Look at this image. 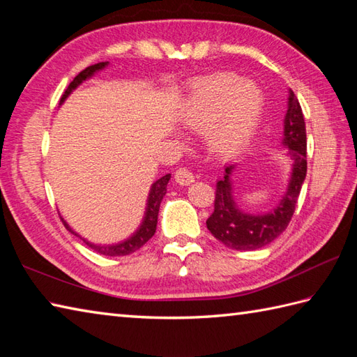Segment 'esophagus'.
Returning <instances> with one entry per match:
<instances>
[{
  "label": "esophagus",
  "instance_id": "34e87169",
  "mask_svg": "<svg viewBox=\"0 0 357 357\" xmlns=\"http://www.w3.org/2000/svg\"><path fill=\"white\" fill-rule=\"evenodd\" d=\"M174 181H176L179 185H190L192 183H195V176L190 170L179 169L174 173Z\"/></svg>",
  "mask_w": 357,
  "mask_h": 357
}]
</instances>
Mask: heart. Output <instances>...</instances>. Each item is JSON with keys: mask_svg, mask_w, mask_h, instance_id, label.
<instances>
[{"mask_svg": "<svg viewBox=\"0 0 357 357\" xmlns=\"http://www.w3.org/2000/svg\"><path fill=\"white\" fill-rule=\"evenodd\" d=\"M264 93L252 81L221 73L195 82L181 107V123L206 133L208 150L231 158L255 138L264 115Z\"/></svg>", "mask_w": 357, "mask_h": 357, "instance_id": "obj_1", "label": "heart"}]
</instances>
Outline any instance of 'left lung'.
I'll list each match as a JSON object with an SVG mask.
<instances>
[{
    "label": "left lung",
    "mask_w": 357,
    "mask_h": 357,
    "mask_svg": "<svg viewBox=\"0 0 357 357\" xmlns=\"http://www.w3.org/2000/svg\"><path fill=\"white\" fill-rule=\"evenodd\" d=\"M280 146L290 159L287 190L282 198L265 213L244 211L234 198L233 176L239 162L225 165L224 176L216 183L215 211L207 219V229L213 236L231 250H257L280 236L291 221L296 202L307 176V133L304 115L293 90H288L284 136Z\"/></svg>",
    "instance_id": "8db88e82"
}]
</instances>
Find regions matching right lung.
Returning <instances> with one entry per match:
<instances>
[{
    "label": "right lung",
    "instance_id": "obj_1",
    "mask_svg": "<svg viewBox=\"0 0 357 357\" xmlns=\"http://www.w3.org/2000/svg\"><path fill=\"white\" fill-rule=\"evenodd\" d=\"M107 66H109V63H98V64L87 67V69H84L79 75H77L75 79L69 84V87L66 89L61 101H59V105L64 104V101L70 96V93L73 92L75 89H78L84 81L93 78L98 72L104 70ZM169 181H170V174H165V176L159 178L158 181H155L153 184H151L149 196H147L146 211H144L142 222L139 224V227L136 229V231L133 234H130V236H128L124 241L116 242V244H95V242H90L89 239L82 238L79 233L75 231L72 227L64 221L63 218L61 219H63V222H64L67 230H69L72 234H75V236H78L79 239L84 241L86 245H89L90 248L95 250V252H98L100 255H104V256H126V255H130V253L136 252V250H139L155 234L156 225H158L159 206H161V201L167 193V184H169Z\"/></svg>",
    "mask_w": 357,
    "mask_h": 357
}]
</instances>
